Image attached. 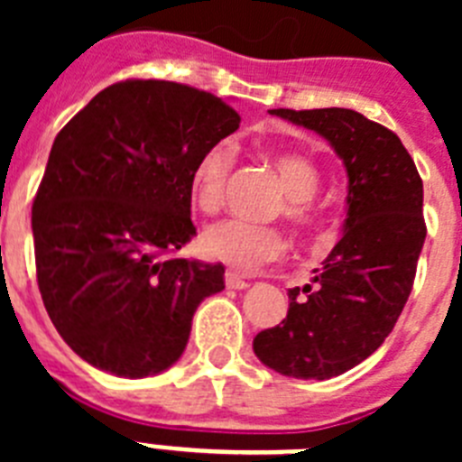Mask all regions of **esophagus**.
I'll list each match as a JSON object with an SVG mask.
<instances>
[{"instance_id": "esophagus-1", "label": "esophagus", "mask_w": 462, "mask_h": 462, "mask_svg": "<svg viewBox=\"0 0 462 462\" xmlns=\"http://www.w3.org/2000/svg\"><path fill=\"white\" fill-rule=\"evenodd\" d=\"M224 282H226L228 289H247V287H250V282L243 280V277H240L238 273H234V271H226V275H224Z\"/></svg>"}]
</instances>
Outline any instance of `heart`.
<instances>
[{"label": "heart", "mask_w": 462, "mask_h": 462, "mask_svg": "<svg viewBox=\"0 0 462 462\" xmlns=\"http://www.w3.org/2000/svg\"><path fill=\"white\" fill-rule=\"evenodd\" d=\"M271 164L282 185V199L273 203L268 217H282L293 234H312L321 222V210L314 201L321 173L312 159L300 152H273ZM236 164V145L231 141L212 143L196 159L189 173V199L201 215H217L224 206L228 178ZM201 250L208 259L222 261L240 273L259 271L277 261L287 243L275 226L226 219L201 236Z\"/></svg>", "instance_id": "b5f03b06"}]
</instances>
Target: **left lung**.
Returning a JSON list of instances; mask_svg holds the SVG:
<instances>
[{
  "label": "left lung",
  "instance_id": "8db88e82",
  "mask_svg": "<svg viewBox=\"0 0 462 462\" xmlns=\"http://www.w3.org/2000/svg\"><path fill=\"white\" fill-rule=\"evenodd\" d=\"M271 113L333 145L349 208L340 243L314 268L312 284L289 291L287 317L261 330L254 354L287 377L330 379L377 352L405 308L426 240L423 182L400 138L356 110Z\"/></svg>",
  "mask_w": 462,
  "mask_h": 462
}]
</instances>
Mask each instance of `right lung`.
Here are the masks:
<instances>
[{
  "instance_id": "obj_1",
  "label": "right lung",
  "mask_w": 462,
  "mask_h": 462,
  "mask_svg": "<svg viewBox=\"0 0 462 462\" xmlns=\"http://www.w3.org/2000/svg\"><path fill=\"white\" fill-rule=\"evenodd\" d=\"M226 101L171 80L101 89L52 143L32 206L36 282L73 352L117 377L173 365L222 263L178 259L196 236L191 166L234 134Z\"/></svg>"
}]
</instances>
